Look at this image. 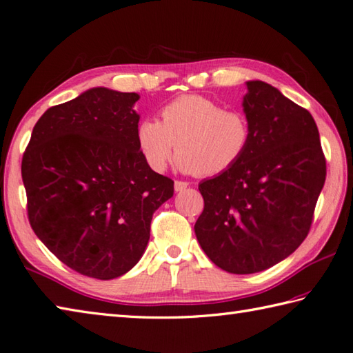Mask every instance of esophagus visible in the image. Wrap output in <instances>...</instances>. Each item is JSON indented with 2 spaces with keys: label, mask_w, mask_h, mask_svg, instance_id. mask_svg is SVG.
Wrapping results in <instances>:
<instances>
[{
  "label": "esophagus",
  "mask_w": 353,
  "mask_h": 353,
  "mask_svg": "<svg viewBox=\"0 0 353 353\" xmlns=\"http://www.w3.org/2000/svg\"><path fill=\"white\" fill-rule=\"evenodd\" d=\"M187 187H188L187 182H182V181H176L174 182V190L177 191V193H179V191H183Z\"/></svg>",
  "instance_id": "obj_1"
}]
</instances>
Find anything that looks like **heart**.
Here are the masks:
<instances>
[{
  "label": "heart",
  "instance_id": "1",
  "mask_svg": "<svg viewBox=\"0 0 353 353\" xmlns=\"http://www.w3.org/2000/svg\"><path fill=\"white\" fill-rule=\"evenodd\" d=\"M162 120L145 119L137 128V143L145 162L163 171L177 151V168L199 176L225 172L245 154L252 140L247 115L223 110L202 95H182L160 112Z\"/></svg>",
  "mask_w": 353,
  "mask_h": 353
}]
</instances>
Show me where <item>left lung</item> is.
Masks as SVG:
<instances>
[{
  "label": "left lung",
  "instance_id": "8db88e82",
  "mask_svg": "<svg viewBox=\"0 0 353 353\" xmlns=\"http://www.w3.org/2000/svg\"><path fill=\"white\" fill-rule=\"evenodd\" d=\"M252 140L233 168L199 183L205 207L194 225L205 254L228 273H258L309 233L325 182L312 114L265 81L245 83Z\"/></svg>",
  "mask_w": 353,
  "mask_h": 353
}]
</instances>
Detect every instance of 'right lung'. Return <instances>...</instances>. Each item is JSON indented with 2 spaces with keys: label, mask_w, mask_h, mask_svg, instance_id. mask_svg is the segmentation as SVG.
<instances>
[{
  "label": "right lung",
  "mask_w": 353,
  "mask_h": 353,
  "mask_svg": "<svg viewBox=\"0 0 353 353\" xmlns=\"http://www.w3.org/2000/svg\"><path fill=\"white\" fill-rule=\"evenodd\" d=\"M136 92L88 89L49 108L21 163L30 227L63 264L114 279L150 241L152 213L174 182L152 171L137 143Z\"/></svg>",
  "instance_id": "add662e5"
}]
</instances>
